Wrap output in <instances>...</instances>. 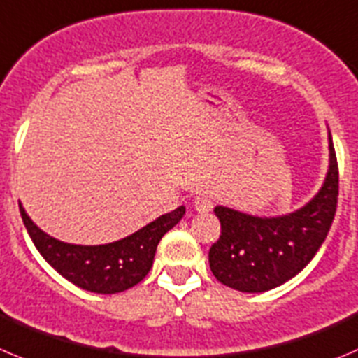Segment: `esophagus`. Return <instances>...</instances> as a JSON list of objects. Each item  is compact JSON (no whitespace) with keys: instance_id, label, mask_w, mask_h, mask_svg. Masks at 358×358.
I'll list each match as a JSON object with an SVG mask.
<instances>
[{"instance_id":"esophagus-1","label":"esophagus","mask_w":358,"mask_h":358,"mask_svg":"<svg viewBox=\"0 0 358 358\" xmlns=\"http://www.w3.org/2000/svg\"><path fill=\"white\" fill-rule=\"evenodd\" d=\"M194 208H196V211H199V213H208V211L213 210V199L208 196H197L196 199H194Z\"/></svg>"}]
</instances>
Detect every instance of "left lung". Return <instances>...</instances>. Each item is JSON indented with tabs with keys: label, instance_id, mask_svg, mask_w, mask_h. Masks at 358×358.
Returning a JSON list of instances; mask_svg holds the SVG:
<instances>
[{
	"label": "left lung",
	"instance_id": "1",
	"mask_svg": "<svg viewBox=\"0 0 358 358\" xmlns=\"http://www.w3.org/2000/svg\"><path fill=\"white\" fill-rule=\"evenodd\" d=\"M331 166L320 192L296 213L257 218L231 208L217 206L222 234L210 248L215 278L239 292H266L303 271L334 220L339 194V171L329 133Z\"/></svg>",
	"mask_w": 358,
	"mask_h": 358
}]
</instances>
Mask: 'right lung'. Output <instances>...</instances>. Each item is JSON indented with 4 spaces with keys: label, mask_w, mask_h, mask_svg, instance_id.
<instances>
[{
    "label": "right lung",
    "mask_w": 358,
    "mask_h": 358,
    "mask_svg": "<svg viewBox=\"0 0 358 358\" xmlns=\"http://www.w3.org/2000/svg\"><path fill=\"white\" fill-rule=\"evenodd\" d=\"M20 217L45 260L73 285L96 294H117L138 285L150 271L162 236L185 215V208L159 217L134 234L99 246L62 243L45 234L19 204Z\"/></svg>",
    "instance_id": "obj_1"
}]
</instances>
